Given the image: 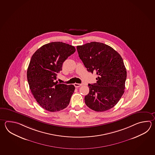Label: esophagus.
<instances>
[{"instance_id":"obj_1","label":"esophagus","mask_w":155,"mask_h":155,"mask_svg":"<svg viewBox=\"0 0 155 155\" xmlns=\"http://www.w3.org/2000/svg\"><path fill=\"white\" fill-rule=\"evenodd\" d=\"M82 85V84H79V83H74V87H75L76 88L79 87H81Z\"/></svg>"}]
</instances>
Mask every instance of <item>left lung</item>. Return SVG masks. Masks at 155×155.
<instances>
[{"label":"left lung","instance_id":"8db88e82","mask_svg":"<svg viewBox=\"0 0 155 155\" xmlns=\"http://www.w3.org/2000/svg\"><path fill=\"white\" fill-rule=\"evenodd\" d=\"M79 58L87 71L98 76L97 83L88 84L85 104L95 111L114 107L124 93L127 70L120 54L110 46L91 42L77 46Z\"/></svg>","mask_w":155,"mask_h":155}]
</instances>
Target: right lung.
Masks as SVG:
<instances>
[{
	"instance_id": "right-lung-1",
	"label": "right lung",
	"mask_w": 155,
	"mask_h": 155,
	"mask_svg": "<svg viewBox=\"0 0 155 155\" xmlns=\"http://www.w3.org/2000/svg\"><path fill=\"white\" fill-rule=\"evenodd\" d=\"M75 51L72 45L53 42L43 45L32 56L27 71L28 85L38 104L46 110L58 111L70 103L74 86L56 80L64 61Z\"/></svg>"
}]
</instances>
